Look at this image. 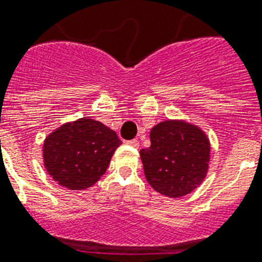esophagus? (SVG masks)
<instances>
[{
    "label": "esophagus",
    "instance_id": "1",
    "mask_svg": "<svg viewBox=\"0 0 262 262\" xmlns=\"http://www.w3.org/2000/svg\"><path fill=\"white\" fill-rule=\"evenodd\" d=\"M126 144H127V145H130L132 148H136V149H137L138 146H140V142H138L137 140H130V141H127Z\"/></svg>",
    "mask_w": 262,
    "mask_h": 262
}]
</instances>
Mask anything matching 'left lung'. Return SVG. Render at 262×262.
Segmentation results:
<instances>
[{"instance_id": "1", "label": "left lung", "mask_w": 262, "mask_h": 262, "mask_svg": "<svg viewBox=\"0 0 262 262\" xmlns=\"http://www.w3.org/2000/svg\"><path fill=\"white\" fill-rule=\"evenodd\" d=\"M149 185L179 199L192 193L209 170L210 142L201 127L185 120H166L151 127L150 146L140 150Z\"/></svg>"}]
</instances>
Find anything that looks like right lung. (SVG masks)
I'll return each instance as SVG.
<instances>
[{"label": "right lung", "mask_w": 262, "mask_h": 262, "mask_svg": "<svg viewBox=\"0 0 262 262\" xmlns=\"http://www.w3.org/2000/svg\"><path fill=\"white\" fill-rule=\"evenodd\" d=\"M121 144L116 132L102 122L78 118L61 125L45 138L43 166L58 185L82 190L104 176Z\"/></svg>", "instance_id": "1"}]
</instances>
